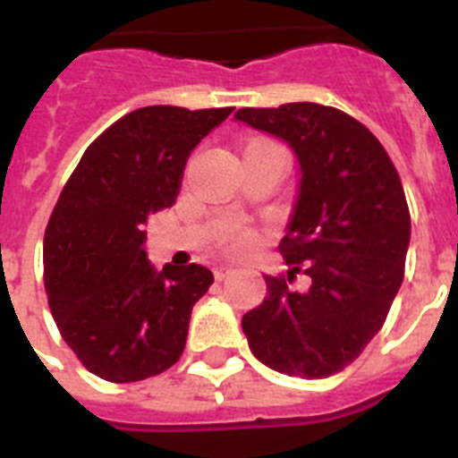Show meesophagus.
<instances>
[{
  "label": "esophagus",
  "instance_id": "esophagus-1",
  "mask_svg": "<svg viewBox=\"0 0 458 458\" xmlns=\"http://www.w3.org/2000/svg\"><path fill=\"white\" fill-rule=\"evenodd\" d=\"M233 268H229V266H217L216 268V279L217 282H222V279L226 277V275H232Z\"/></svg>",
  "mask_w": 458,
  "mask_h": 458
}]
</instances>
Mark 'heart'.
<instances>
[{"mask_svg": "<svg viewBox=\"0 0 458 458\" xmlns=\"http://www.w3.org/2000/svg\"><path fill=\"white\" fill-rule=\"evenodd\" d=\"M250 241H252V238H250V233L238 232V229H229V232H226V236H225V242H226V245H232L233 250L245 248V245H250Z\"/></svg>", "mask_w": 458, "mask_h": 458, "instance_id": "heart-1", "label": "heart"}]
</instances>
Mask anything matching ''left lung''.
<instances>
[{
	"instance_id": "1",
	"label": "left lung",
	"mask_w": 458,
	"mask_h": 458,
	"mask_svg": "<svg viewBox=\"0 0 458 458\" xmlns=\"http://www.w3.org/2000/svg\"><path fill=\"white\" fill-rule=\"evenodd\" d=\"M233 119L286 141L298 192L279 254L310 289L266 279L242 317L259 362L286 376L326 378L349 367L383 327L403 282L411 216L386 148L353 116L318 103L242 107Z\"/></svg>"
}]
</instances>
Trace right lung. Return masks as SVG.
Here are the masks:
<instances>
[{"label": "right lung", "instance_id": "right-lung-1", "mask_svg": "<svg viewBox=\"0 0 458 458\" xmlns=\"http://www.w3.org/2000/svg\"><path fill=\"white\" fill-rule=\"evenodd\" d=\"M233 107L151 105L125 114L84 151L43 241L50 311L91 374L135 383L181 358L204 266L163 270L147 259L144 222L176 199L190 153Z\"/></svg>", "mask_w": 458, "mask_h": 458}]
</instances>
